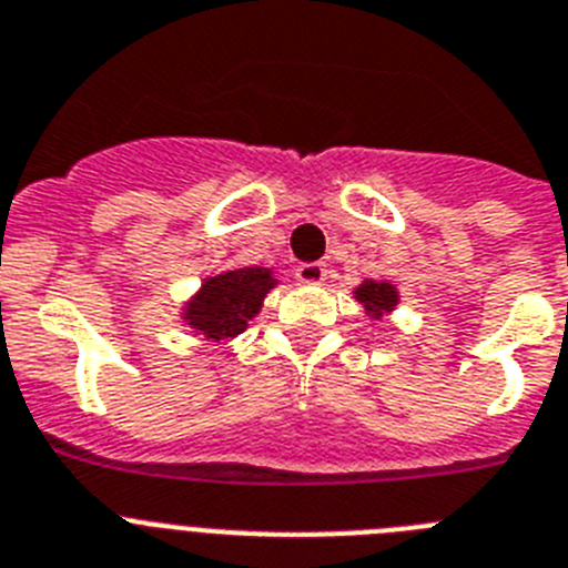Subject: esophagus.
<instances>
[{
	"instance_id": "esophagus-1",
	"label": "esophagus",
	"mask_w": 568,
	"mask_h": 568,
	"mask_svg": "<svg viewBox=\"0 0 568 568\" xmlns=\"http://www.w3.org/2000/svg\"><path fill=\"white\" fill-rule=\"evenodd\" d=\"M294 277L303 285H320L325 277H328V268L323 263H300L294 268Z\"/></svg>"
}]
</instances>
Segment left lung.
Masks as SVG:
<instances>
[{
    "label": "left lung",
    "mask_w": 568,
    "mask_h": 568,
    "mask_svg": "<svg viewBox=\"0 0 568 568\" xmlns=\"http://www.w3.org/2000/svg\"><path fill=\"white\" fill-rule=\"evenodd\" d=\"M354 297L363 303V308H366L374 320H379L397 305V288H394L392 283H374V280H366V283L354 291Z\"/></svg>",
    "instance_id": "1"
}]
</instances>
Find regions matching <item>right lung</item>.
<instances>
[{
	"instance_id": "right-lung-1",
	"label": "right lung",
	"mask_w": 568,
	"mask_h": 568,
	"mask_svg": "<svg viewBox=\"0 0 568 568\" xmlns=\"http://www.w3.org/2000/svg\"><path fill=\"white\" fill-rule=\"evenodd\" d=\"M277 285L268 268H236L216 274L202 283L196 297L185 305L182 320L209 339L236 337L248 320L263 308V300Z\"/></svg>"
}]
</instances>
